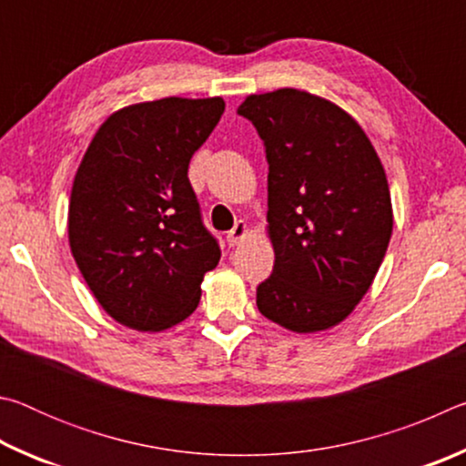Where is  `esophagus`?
I'll return each mask as SVG.
<instances>
[{
    "label": "esophagus",
    "mask_w": 466,
    "mask_h": 466,
    "mask_svg": "<svg viewBox=\"0 0 466 466\" xmlns=\"http://www.w3.org/2000/svg\"><path fill=\"white\" fill-rule=\"evenodd\" d=\"M247 234H248V226L247 222H242L240 219V222H236L232 230L226 234V240L230 247H236V244H240L244 238H247Z\"/></svg>",
    "instance_id": "esophagus-1"
}]
</instances>
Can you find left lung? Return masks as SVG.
<instances>
[{
  "instance_id": "obj_1",
  "label": "left lung",
  "mask_w": 466,
  "mask_h": 466,
  "mask_svg": "<svg viewBox=\"0 0 466 466\" xmlns=\"http://www.w3.org/2000/svg\"><path fill=\"white\" fill-rule=\"evenodd\" d=\"M265 144L273 273L258 312L294 333L350 317L372 286L392 234L390 191L364 129L333 102L281 88L238 106Z\"/></svg>"
}]
</instances>
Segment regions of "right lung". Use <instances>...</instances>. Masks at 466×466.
Returning <instances> with one entry per match:
<instances>
[{"label": "right lung", "instance_id": "add662e5", "mask_svg": "<svg viewBox=\"0 0 466 466\" xmlns=\"http://www.w3.org/2000/svg\"><path fill=\"white\" fill-rule=\"evenodd\" d=\"M224 108L219 96L139 102L110 115L86 149L69 247L94 298L125 327L164 330L191 317L203 275L219 263L187 172Z\"/></svg>", "mask_w": 466, "mask_h": 466}]
</instances>
